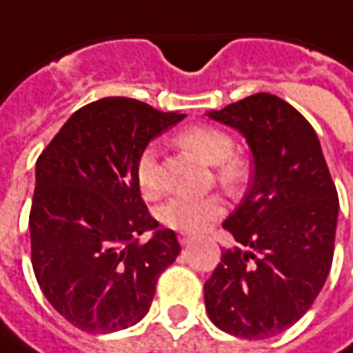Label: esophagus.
<instances>
[{
  "label": "esophagus",
  "instance_id": "1",
  "mask_svg": "<svg viewBox=\"0 0 353 353\" xmlns=\"http://www.w3.org/2000/svg\"><path fill=\"white\" fill-rule=\"evenodd\" d=\"M177 238H179V244H181V245H187L192 240L191 234H185V232H181V234H179Z\"/></svg>",
  "mask_w": 353,
  "mask_h": 353
}]
</instances>
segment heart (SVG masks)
<instances>
[{"label":"heart","mask_w":353,"mask_h":353,"mask_svg":"<svg viewBox=\"0 0 353 353\" xmlns=\"http://www.w3.org/2000/svg\"><path fill=\"white\" fill-rule=\"evenodd\" d=\"M177 143L191 149L208 164H215L217 181L230 192H236L248 179V164L240 154L232 153V138L212 124H194L177 134ZM136 181L145 196L162 191L159 153L147 145L136 161ZM225 204L217 194L204 199H172L159 210L164 227L179 232H199L223 214Z\"/></svg>","instance_id":"1"}]
</instances>
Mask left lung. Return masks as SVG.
Returning a JSON list of instances; mask_svg holds the SVG:
<instances>
[{"label": "left lung", "mask_w": 353, "mask_h": 353, "mask_svg": "<svg viewBox=\"0 0 353 353\" xmlns=\"http://www.w3.org/2000/svg\"><path fill=\"white\" fill-rule=\"evenodd\" d=\"M208 115L244 136L253 177L223 223L248 250H223L204 283L206 310L225 333L263 341L295 325L325 283L336 187L312 124L285 100L259 92Z\"/></svg>", "instance_id": "left-lung-1"}]
</instances>
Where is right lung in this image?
Wrapping results in <instances>:
<instances>
[{"mask_svg":"<svg viewBox=\"0 0 353 353\" xmlns=\"http://www.w3.org/2000/svg\"><path fill=\"white\" fill-rule=\"evenodd\" d=\"M132 98L77 109L37 159L30 210L32 266L52 308L85 333L136 325L181 252L159 229L136 181L147 143L183 119ZM145 230L155 236L141 245Z\"/></svg>","mask_w":353,"mask_h":353,"instance_id":"add662e5","label":"right lung"}]
</instances>
